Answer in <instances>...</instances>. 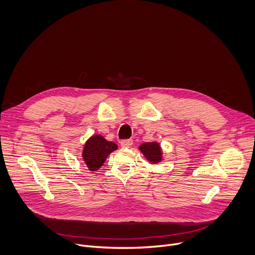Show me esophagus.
Instances as JSON below:
<instances>
[{
    "mask_svg": "<svg viewBox=\"0 0 255 255\" xmlns=\"http://www.w3.org/2000/svg\"><path fill=\"white\" fill-rule=\"evenodd\" d=\"M133 144V140L132 139H125V140H122L121 141V146L123 148H129L132 146Z\"/></svg>",
    "mask_w": 255,
    "mask_h": 255,
    "instance_id": "34e87169",
    "label": "esophagus"
}]
</instances>
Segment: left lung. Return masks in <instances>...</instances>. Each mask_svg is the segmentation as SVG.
<instances>
[{"label":"left lung","mask_w":255,"mask_h":255,"mask_svg":"<svg viewBox=\"0 0 255 255\" xmlns=\"http://www.w3.org/2000/svg\"><path fill=\"white\" fill-rule=\"evenodd\" d=\"M140 150L145 155V157L152 163H156L161 160V149L159 144L156 142L142 144L140 146Z\"/></svg>","instance_id":"1"}]
</instances>
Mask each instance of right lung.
Listing matches in <instances>:
<instances>
[{
	"mask_svg": "<svg viewBox=\"0 0 255 255\" xmlns=\"http://www.w3.org/2000/svg\"><path fill=\"white\" fill-rule=\"evenodd\" d=\"M116 149L117 145L114 142L107 141L101 135H95L86 143L83 157L88 168L95 171L103 165L108 155Z\"/></svg>",
	"mask_w": 255,
	"mask_h": 255,
	"instance_id": "add662e5",
	"label": "right lung"
}]
</instances>
